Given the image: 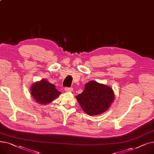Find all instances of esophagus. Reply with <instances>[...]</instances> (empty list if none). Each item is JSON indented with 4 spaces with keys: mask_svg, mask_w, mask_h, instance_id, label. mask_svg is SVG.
Segmentation results:
<instances>
[{
    "mask_svg": "<svg viewBox=\"0 0 154 154\" xmlns=\"http://www.w3.org/2000/svg\"><path fill=\"white\" fill-rule=\"evenodd\" d=\"M65 91L67 92H70L73 91V88H69V87H66L65 88Z\"/></svg>",
    "mask_w": 154,
    "mask_h": 154,
    "instance_id": "1",
    "label": "esophagus"
}]
</instances>
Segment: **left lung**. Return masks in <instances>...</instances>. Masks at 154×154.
<instances>
[{
    "label": "left lung",
    "instance_id": "1",
    "mask_svg": "<svg viewBox=\"0 0 154 154\" xmlns=\"http://www.w3.org/2000/svg\"><path fill=\"white\" fill-rule=\"evenodd\" d=\"M76 99L87 114L97 116L109 109L115 95L110 87L91 80L85 85L84 91L77 95Z\"/></svg>",
    "mask_w": 154,
    "mask_h": 154
}]
</instances>
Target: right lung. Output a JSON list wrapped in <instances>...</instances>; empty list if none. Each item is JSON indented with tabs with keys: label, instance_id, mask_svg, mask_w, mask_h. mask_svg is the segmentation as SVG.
<instances>
[{
	"label": "right lung",
	"instance_id": "add662e5",
	"mask_svg": "<svg viewBox=\"0 0 154 154\" xmlns=\"http://www.w3.org/2000/svg\"><path fill=\"white\" fill-rule=\"evenodd\" d=\"M61 94L55 86L46 79H42L32 85L30 94L35 102L41 105H47L57 98Z\"/></svg>",
	"mask_w": 154,
	"mask_h": 154
}]
</instances>
